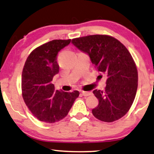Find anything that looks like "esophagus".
I'll use <instances>...</instances> for the list:
<instances>
[{
	"label": "esophagus",
	"mask_w": 154,
	"mask_h": 154,
	"mask_svg": "<svg viewBox=\"0 0 154 154\" xmlns=\"http://www.w3.org/2000/svg\"><path fill=\"white\" fill-rule=\"evenodd\" d=\"M91 92H85V91H82V95L83 96H85V97H86V96H88L91 95Z\"/></svg>",
	"instance_id": "34e87169"
}]
</instances>
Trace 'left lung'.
<instances>
[{"mask_svg": "<svg viewBox=\"0 0 154 154\" xmlns=\"http://www.w3.org/2000/svg\"><path fill=\"white\" fill-rule=\"evenodd\" d=\"M72 43L89 54L95 69L107 76L105 90L93 91L99 101L92 110L93 116L105 122L122 118L134 102L138 82L136 64L127 48L106 34L75 38Z\"/></svg>", "mask_w": 154, "mask_h": 154, "instance_id": "left-lung-1", "label": "left lung"}]
</instances>
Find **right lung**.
Segmentation results:
<instances>
[{"label": "right lung", "mask_w": 154, "mask_h": 154, "mask_svg": "<svg viewBox=\"0 0 154 154\" xmlns=\"http://www.w3.org/2000/svg\"><path fill=\"white\" fill-rule=\"evenodd\" d=\"M71 39H55L40 45L27 57L22 72L23 98L33 116L43 122L54 123L67 116L79 91H55L52 78L59 72L57 54Z\"/></svg>", "instance_id": "1"}]
</instances>
